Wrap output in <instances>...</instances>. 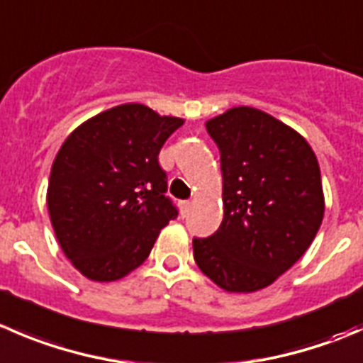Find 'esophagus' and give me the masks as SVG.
Returning a JSON list of instances; mask_svg holds the SVG:
<instances>
[{"mask_svg":"<svg viewBox=\"0 0 363 363\" xmlns=\"http://www.w3.org/2000/svg\"><path fill=\"white\" fill-rule=\"evenodd\" d=\"M189 209H191V202H188V200H182V202H179V211H181L182 218L189 213Z\"/></svg>","mask_w":363,"mask_h":363,"instance_id":"34e87169","label":"esophagus"}]
</instances>
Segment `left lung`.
Returning a JSON list of instances; mask_svg holds the SVG:
<instances>
[{
  "mask_svg": "<svg viewBox=\"0 0 363 363\" xmlns=\"http://www.w3.org/2000/svg\"><path fill=\"white\" fill-rule=\"evenodd\" d=\"M206 128L220 149L223 221L193 239V257L218 287L253 293L284 275L321 227L318 157L300 133L255 108H230Z\"/></svg>",
  "mask_w": 363,
  "mask_h": 363,
  "instance_id": "obj_1",
  "label": "left lung"
}]
</instances>
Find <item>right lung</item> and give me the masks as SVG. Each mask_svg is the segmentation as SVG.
Masks as SVG:
<instances>
[{"instance_id": "obj_1", "label": "right lung", "mask_w": 363, "mask_h": 363, "mask_svg": "<svg viewBox=\"0 0 363 363\" xmlns=\"http://www.w3.org/2000/svg\"><path fill=\"white\" fill-rule=\"evenodd\" d=\"M184 124L129 103L74 129L51 167L48 209L67 259L94 282L124 279L177 218L161 147Z\"/></svg>"}]
</instances>
